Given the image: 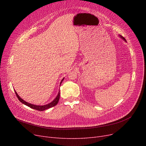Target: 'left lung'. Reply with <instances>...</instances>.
<instances>
[{
  "mask_svg": "<svg viewBox=\"0 0 146 146\" xmlns=\"http://www.w3.org/2000/svg\"><path fill=\"white\" fill-rule=\"evenodd\" d=\"M119 36L121 38V39H122V40H123L125 42H127V41H126V40L125 39V38L124 37H123V36H121V35H119Z\"/></svg>",
  "mask_w": 146,
  "mask_h": 146,
  "instance_id": "8db88e82",
  "label": "left lung"
}]
</instances>
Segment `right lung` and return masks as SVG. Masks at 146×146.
Returning <instances> with one entry per match:
<instances>
[{"mask_svg":"<svg viewBox=\"0 0 146 146\" xmlns=\"http://www.w3.org/2000/svg\"><path fill=\"white\" fill-rule=\"evenodd\" d=\"M64 79V78H63L62 80H61V81L60 82V86L61 85V83H62V82L63 81ZM14 90H15V89H14ZM15 94H16V95H17L18 99H19V101H20L21 103L24 104V105H27V106L30 107V108H33V109H34V110H38V111H40L46 110H47V109H48V108H51V107H53V106H56V105L58 104V101H59V99H60V90H59V91H58V95H57V96L56 97V98H55L54 99V100H53L51 102H50V103H49V104H47V105H34V104H30V103H28V102L25 101L24 100V99H22L19 96V95H18V94H17V92H16V90H15Z\"/></svg>","mask_w":146,"mask_h":146,"instance_id":"obj_1","label":"right lung"}]
</instances>
